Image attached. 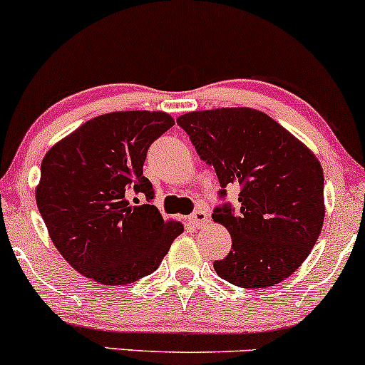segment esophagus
<instances>
[{
	"mask_svg": "<svg viewBox=\"0 0 365 365\" xmlns=\"http://www.w3.org/2000/svg\"><path fill=\"white\" fill-rule=\"evenodd\" d=\"M207 220H209V215H207V211L204 207L195 209L194 215L188 217V221H190V223L194 226H204L207 223Z\"/></svg>",
	"mask_w": 365,
	"mask_h": 365,
	"instance_id": "1",
	"label": "esophagus"
}]
</instances>
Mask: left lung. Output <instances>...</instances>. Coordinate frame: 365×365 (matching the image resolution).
<instances>
[{
    "mask_svg": "<svg viewBox=\"0 0 365 365\" xmlns=\"http://www.w3.org/2000/svg\"><path fill=\"white\" fill-rule=\"evenodd\" d=\"M177 123L200 159L215 166L220 195L226 187L240 188V207L212 211L232 235L230 254L215 262L217 276L242 288H266L295 273L324 221V175L312 150L252 108L192 111Z\"/></svg>",
    "mask_w": 365,
    "mask_h": 365,
    "instance_id": "8db88e82",
    "label": "left lung"
}]
</instances>
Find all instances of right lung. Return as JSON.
Segmentation results:
<instances>
[{
  "label": "right lung",
  "mask_w": 365,
  "mask_h": 365,
  "mask_svg": "<svg viewBox=\"0 0 365 365\" xmlns=\"http://www.w3.org/2000/svg\"><path fill=\"white\" fill-rule=\"evenodd\" d=\"M175 120L163 111L96 116L46 153L36 202L54 247L75 271L128 284L158 269L183 225L165 221L144 177L149 145ZM142 193L139 205L131 192Z\"/></svg>",
  "instance_id": "1"
}]
</instances>
